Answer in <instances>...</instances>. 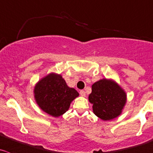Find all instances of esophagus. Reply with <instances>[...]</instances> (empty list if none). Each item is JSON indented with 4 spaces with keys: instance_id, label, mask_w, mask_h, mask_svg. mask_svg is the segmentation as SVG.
Masks as SVG:
<instances>
[{
    "instance_id": "obj_1",
    "label": "esophagus",
    "mask_w": 153,
    "mask_h": 153,
    "mask_svg": "<svg viewBox=\"0 0 153 153\" xmlns=\"http://www.w3.org/2000/svg\"><path fill=\"white\" fill-rule=\"evenodd\" d=\"M80 95H81V96H86V93L84 90H81L80 91Z\"/></svg>"
}]
</instances>
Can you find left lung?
<instances>
[{
    "instance_id": "left-lung-1",
    "label": "left lung",
    "mask_w": 153,
    "mask_h": 153,
    "mask_svg": "<svg viewBox=\"0 0 153 153\" xmlns=\"http://www.w3.org/2000/svg\"><path fill=\"white\" fill-rule=\"evenodd\" d=\"M89 101L93 113L102 120H111L122 113L126 102V93L113 80L103 78L92 85Z\"/></svg>"
}]
</instances>
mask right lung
<instances>
[{"mask_svg": "<svg viewBox=\"0 0 153 153\" xmlns=\"http://www.w3.org/2000/svg\"><path fill=\"white\" fill-rule=\"evenodd\" d=\"M33 93L39 108L54 117L66 113L71 102L79 96L75 89L68 87L61 75L55 73H50L39 81Z\"/></svg>", "mask_w": 153, "mask_h": 153, "instance_id": "right-lung-1", "label": "right lung"}]
</instances>
